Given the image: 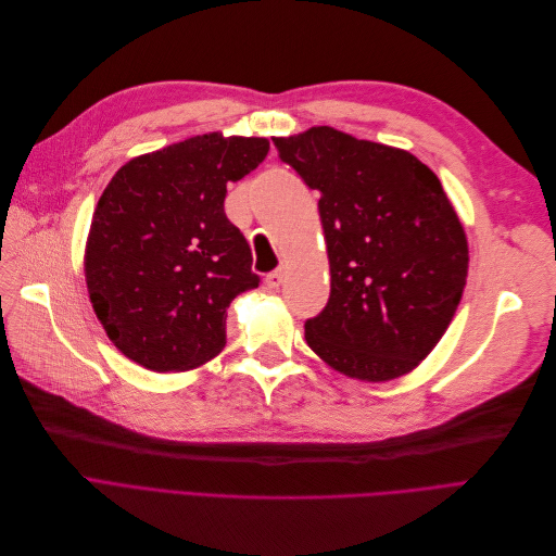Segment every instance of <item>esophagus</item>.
<instances>
[{
  "mask_svg": "<svg viewBox=\"0 0 556 556\" xmlns=\"http://www.w3.org/2000/svg\"><path fill=\"white\" fill-rule=\"evenodd\" d=\"M282 278H285V271L282 269H276L271 274H267V278H264V282H267L269 289H278L282 285Z\"/></svg>",
  "mask_w": 556,
  "mask_h": 556,
  "instance_id": "obj_1",
  "label": "esophagus"
}]
</instances>
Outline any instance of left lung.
Wrapping results in <instances>:
<instances>
[{
	"mask_svg": "<svg viewBox=\"0 0 556 556\" xmlns=\"http://www.w3.org/2000/svg\"><path fill=\"white\" fill-rule=\"evenodd\" d=\"M280 161L321 194L330 299L307 346L366 382L409 374L451 326L468 274L464 226L416 155L330 126L274 138Z\"/></svg>",
	"mask_w": 556,
	"mask_h": 556,
	"instance_id": "obj_1",
	"label": "left lung"
}]
</instances>
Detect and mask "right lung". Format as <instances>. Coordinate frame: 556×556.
I'll return each instance as SVG.
<instances>
[{
	"mask_svg": "<svg viewBox=\"0 0 556 556\" xmlns=\"http://www.w3.org/2000/svg\"><path fill=\"white\" fill-rule=\"evenodd\" d=\"M267 153L264 138L205 134L134 157L103 190L86 282L97 319L128 359L167 374L222 353L230 301L260 285L249 242L224 213L226 185Z\"/></svg>",
	"mask_w": 556,
	"mask_h": 556,
	"instance_id": "1",
	"label": "right lung"
}]
</instances>
